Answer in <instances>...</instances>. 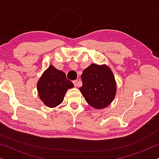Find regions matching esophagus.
<instances>
[{
	"instance_id": "obj_1",
	"label": "esophagus",
	"mask_w": 159,
	"mask_h": 159,
	"mask_svg": "<svg viewBox=\"0 0 159 159\" xmlns=\"http://www.w3.org/2000/svg\"><path fill=\"white\" fill-rule=\"evenodd\" d=\"M73 83H74V84H75V87H79L80 85L79 80H75V81H73Z\"/></svg>"
}]
</instances>
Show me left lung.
Listing matches in <instances>:
<instances>
[{"label":"left lung","instance_id":"8db88e82","mask_svg":"<svg viewBox=\"0 0 159 159\" xmlns=\"http://www.w3.org/2000/svg\"><path fill=\"white\" fill-rule=\"evenodd\" d=\"M80 90L89 105L96 109L108 106L114 99L116 83L112 71L106 65L93 64L81 75Z\"/></svg>","mask_w":159,"mask_h":159}]
</instances>
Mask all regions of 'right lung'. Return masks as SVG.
I'll list each match as a JSON object with an SVG mask.
<instances>
[{"label": "right lung", "instance_id": "1", "mask_svg": "<svg viewBox=\"0 0 159 159\" xmlns=\"http://www.w3.org/2000/svg\"><path fill=\"white\" fill-rule=\"evenodd\" d=\"M73 87V83L66 79L64 71L51 65L41 76L37 88L39 97L45 105L54 108L62 103L66 91Z\"/></svg>", "mask_w": 159, "mask_h": 159}]
</instances>
